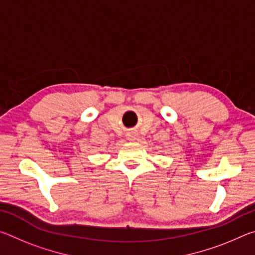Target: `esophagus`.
I'll return each mask as SVG.
<instances>
[{
  "mask_svg": "<svg viewBox=\"0 0 255 255\" xmlns=\"http://www.w3.org/2000/svg\"><path fill=\"white\" fill-rule=\"evenodd\" d=\"M129 139H135V136H131V135H129Z\"/></svg>",
  "mask_w": 255,
  "mask_h": 255,
  "instance_id": "esophagus-1",
  "label": "esophagus"
}]
</instances>
